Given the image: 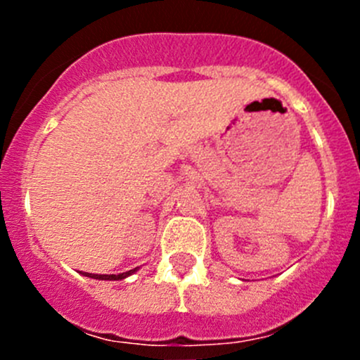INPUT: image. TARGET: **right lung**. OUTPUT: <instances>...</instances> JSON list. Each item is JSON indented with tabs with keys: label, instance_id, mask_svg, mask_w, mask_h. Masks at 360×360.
<instances>
[{
	"label": "right lung",
	"instance_id": "add662e5",
	"mask_svg": "<svg viewBox=\"0 0 360 360\" xmlns=\"http://www.w3.org/2000/svg\"><path fill=\"white\" fill-rule=\"evenodd\" d=\"M134 271H136V268L130 271H125V274H120V275H94V274H85V271H83V275H85V277L99 278V281H122V278L129 277V275L134 274Z\"/></svg>",
	"mask_w": 360,
	"mask_h": 360
}]
</instances>
